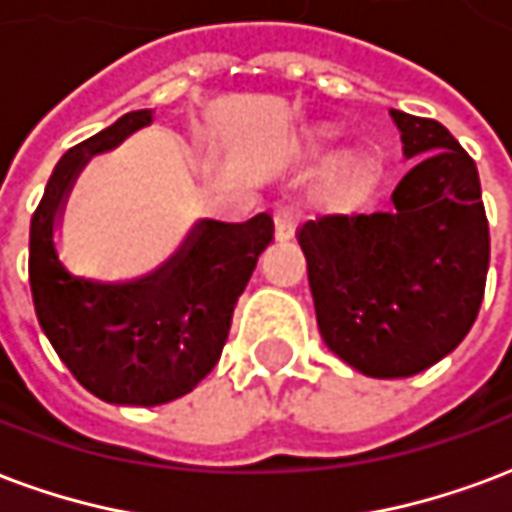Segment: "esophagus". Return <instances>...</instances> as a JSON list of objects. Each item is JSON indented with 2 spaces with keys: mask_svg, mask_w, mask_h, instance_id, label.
<instances>
[{
  "mask_svg": "<svg viewBox=\"0 0 512 512\" xmlns=\"http://www.w3.org/2000/svg\"><path fill=\"white\" fill-rule=\"evenodd\" d=\"M272 218H275V237H278L281 242L292 240L294 229H297V220H294L292 207L278 204V207L272 210Z\"/></svg>",
  "mask_w": 512,
  "mask_h": 512,
  "instance_id": "esophagus-1",
  "label": "esophagus"
}]
</instances>
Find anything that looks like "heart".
Here are the masks:
<instances>
[{
    "label": "heart",
    "mask_w": 512,
    "mask_h": 512,
    "mask_svg": "<svg viewBox=\"0 0 512 512\" xmlns=\"http://www.w3.org/2000/svg\"><path fill=\"white\" fill-rule=\"evenodd\" d=\"M335 136L333 128H324L316 133L319 141H330ZM376 174V158L368 152V149H360V152H352L349 158L343 160V185L349 193H360L365 190V185L374 179Z\"/></svg>",
    "instance_id": "obj_1"
}]
</instances>
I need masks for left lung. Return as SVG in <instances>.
<instances>
[{"label": "left lung", "instance_id": "8db88e82", "mask_svg": "<svg viewBox=\"0 0 512 512\" xmlns=\"http://www.w3.org/2000/svg\"><path fill=\"white\" fill-rule=\"evenodd\" d=\"M390 117L417 158L393 207L308 220L297 237L324 343L374 379L420 374L464 341L491 253L475 160L436 119Z\"/></svg>", "mask_w": 512, "mask_h": 512}]
</instances>
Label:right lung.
Here are the masks:
<instances>
[{"label":"right lung","instance_id":"1","mask_svg":"<svg viewBox=\"0 0 512 512\" xmlns=\"http://www.w3.org/2000/svg\"><path fill=\"white\" fill-rule=\"evenodd\" d=\"M152 125V108L67 149L29 229V283L37 322L81 387L119 406L169 404L190 393L220 360L234 305L272 240V218L245 223L204 218L185 242L133 281H92L67 270L54 231L67 196L92 155Z\"/></svg>","mask_w":512,"mask_h":512}]
</instances>
